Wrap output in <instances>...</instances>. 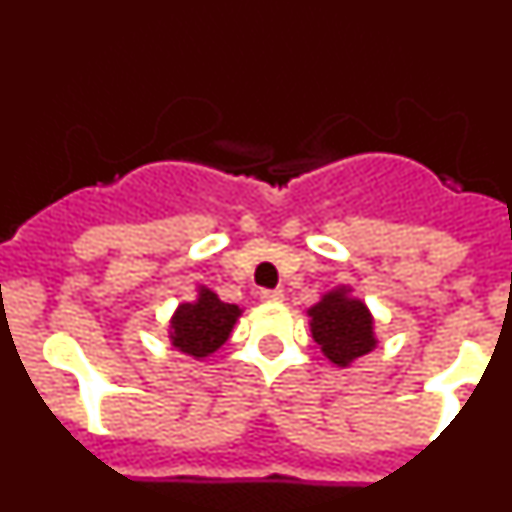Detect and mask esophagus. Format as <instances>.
Wrapping results in <instances>:
<instances>
[{
	"label": "esophagus",
	"instance_id": "obj_1",
	"mask_svg": "<svg viewBox=\"0 0 512 512\" xmlns=\"http://www.w3.org/2000/svg\"><path fill=\"white\" fill-rule=\"evenodd\" d=\"M282 300H284L282 289H264V292H261V302H282Z\"/></svg>",
	"mask_w": 512,
	"mask_h": 512
}]
</instances>
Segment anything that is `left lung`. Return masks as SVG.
I'll return each instance as SVG.
<instances>
[{
	"label": "left lung",
	"mask_w": 512,
	"mask_h": 512,
	"mask_svg": "<svg viewBox=\"0 0 512 512\" xmlns=\"http://www.w3.org/2000/svg\"><path fill=\"white\" fill-rule=\"evenodd\" d=\"M310 333L325 359L338 369H348L361 356L377 348L374 315L348 284L328 289L312 307H307Z\"/></svg>",
	"instance_id": "left-lung-1"
}]
</instances>
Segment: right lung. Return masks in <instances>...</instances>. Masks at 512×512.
Instances as JSON below:
<instances>
[{"mask_svg":"<svg viewBox=\"0 0 512 512\" xmlns=\"http://www.w3.org/2000/svg\"><path fill=\"white\" fill-rule=\"evenodd\" d=\"M241 315L243 307L223 302L212 289L200 284L197 297L192 302H179L171 315V346L184 356H192L194 361H205L217 348H223Z\"/></svg>","mask_w":512,"mask_h":512,"instance_id":"right-lung-1","label":"right lung"}]
</instances>
